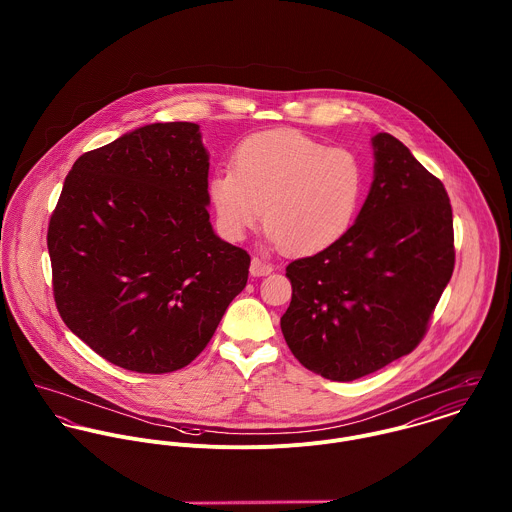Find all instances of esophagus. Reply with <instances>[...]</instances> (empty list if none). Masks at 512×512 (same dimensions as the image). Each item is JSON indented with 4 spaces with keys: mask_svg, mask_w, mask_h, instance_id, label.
Wrapping results in <instances>:
<instances>
[{
    "mask_svg": "<svg viewBox=\"0 0 512 512\" xmlns=\"http://www.w3.org/2000/svg\"><path fill=\"white\" fill-rule=\"evenodd\" d=\"M272 270H274L272 264L264 262V260L258 258V256H254L252 262H250V274H252V276H268Z\"/></svg>",
    "mask_w": 512,
    "mask_h": 512,
    "instance_id": "34e87169",
    "label": "esophagus"
}]
</instances>
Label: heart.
Instances as JSON below:
<instances>
[{
    "instance_id": "1",
    "label": "heart",
    "mask_w": 512,
    "mask_h": 512,
    "mask_svg": "<svg viewBox=\"0 0 512 512\" xmlns=\"http://www.w3.org/2000/svg\"><path fill=\"white\" fill-rule=\"evenodd\" d=\"M363 191L355 153L293 130L250 136L236 147L230 171L209 181V201L228 238H242L262 211V230L286 254H313L343 238Z\"/></svg>"
}]
</instances>
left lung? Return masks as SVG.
I'll return each instance as SVG.
<instances>
[{"label":"left lung","instance_id":"obj_1","mask_svg":"<svg viewBox=\"0 0 512 512\" xmlns=\"http://www.w3.org/2000/svg\"><path fill=\"white\" fill-rule=\"evenodd\" d=\"M365 205L329 248L286 268L282 333L293 357L351 382L412 353L455 266L447 191L390 134H376Z\"/></svg>","mask_w":512,"mask_h":512}]
</instances>
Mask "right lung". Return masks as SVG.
Listing matches in <instances>:
<instances>
[{
  "label": "right lung",
  "instance_id": "right-lung-1",
  "mask_svg": "<svg viewBox=\"0 0 512 512\" xmlns=\"http://www.w3.org/2000/svg\"><path fill=\"white\" fill-rule=\"evenodd\" d=\"M199 126L149 124L82 153L49 220L57 309L112 365L165 374L195 361L248 282L246 250L209 220Z\"/></svg>",
  "mask_w": 512,
  "mask_h": 512
}]
</instances>
